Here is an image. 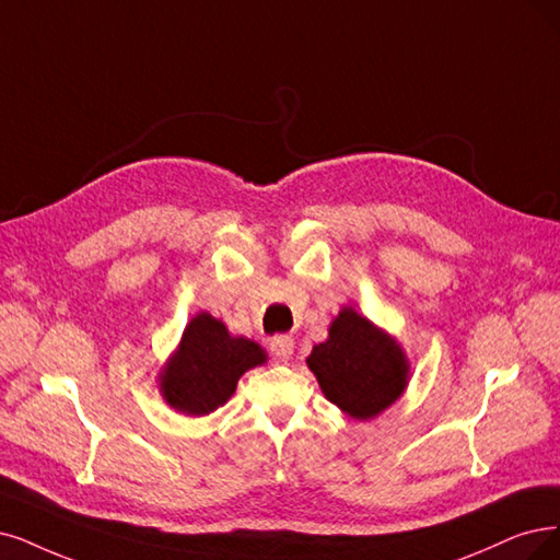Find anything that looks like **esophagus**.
I'll return each mask as SVG.
<instances>
[{
    "label": "esophagus",
    "instance_id": "obj_1",
    "mask_svg": "<svg viewBox=\"0 0 560 560\" xmlns=\"http://www.w3.org/2000/svg\"><path fill=\"white\" fill-rule=\"evenodd\" d=\"M269 350H272V355H275V360L277 362H288L293 358V350H295V343H293V339L291 337H285V335H281V337H275L272 339V343H269Z\"/></svg>",
    "mask_w": 560,
    "mask_h": 560
}]
</instances>
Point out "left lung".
<instances>
[{
    "label": "left lung",
    "instance_id": "1",
    "mask_svg": "<svg viewBox=\"0 0 560 560\" xmlns=\"http://www.w3.org/2000/svg\"><path fill=\"white\" fill-rule=\"evenodd\" d=\"M306 366L325 399L360 422L378 418L410 381V362L397 337L350 304L329 323L327 339L312 348Z\"/></svg>",
    "mask_w": 560,
    "mask_h": 560
}]
</instances>
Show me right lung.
I'll return each instance as SVG.
<instances>
[{
	"instance_id": "right-lung-1",
	"label": "right lung",
	"mask_w": 560,
	"mask_h": 560,
	"mask_svg": "<svg viewBox=\"0 0 560 560\" xmlns=\"http://www.w3.org/2000/svg\"><path fill=\"white\" fill-rule=\"evenodd\" d=\"M267 362L265 348L233 337L221 318L200 312L186 323L175 353L163 362L159 395L186 418H205L235 395L248 369Z\"/></svg>"
}]
</instances>
